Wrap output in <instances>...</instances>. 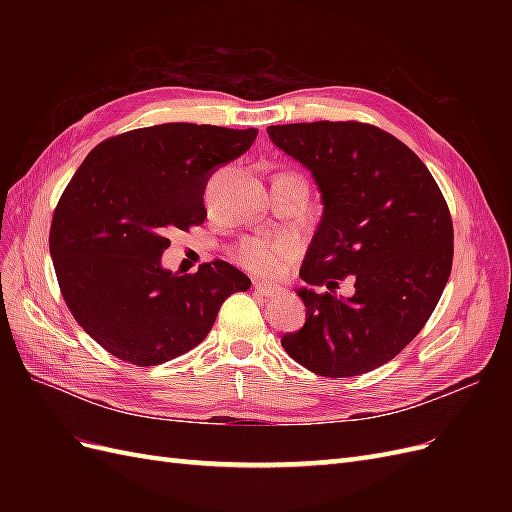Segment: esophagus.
Instances as JSON below:
<instances>
[{
	"mask_svg": "<svg viewBox=\"0 0 512 512\" xmlns=\"http://www.w3.org/2000/svg\"><path fill=\"white\" fill-rule=\"evenodd\" d=\"M254 290L260 294V297H267V299H273L280 294V288H275L271 284H265V282H254Z\"/></svg>",
	"mask_w": 512,
	"mask_h": 512,
	"instance_id": "34e87169",
	"label": "esophagus"
}]
</instances>
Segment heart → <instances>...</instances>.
Here are the masks:
<instances>
[{"label": "heart", "instance_id": "1", "mask_svg": "<svg viewBox=\"0 0 512 512\" xmlns=\"http://www.w3.org/2000/svg\"><path fill=\"white\" fill-rule=\"evenodd\" d=\"M297 245L292 241H265V239H247L239 247V262L258 275H277L282 262L292 258Z\"/></svg>", "mask_w": 512, "mask_h": 512}]
</instances>
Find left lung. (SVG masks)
Instances as JSON below:
<instances>
[{"mask_svg":"<svg viewBox=\"0 0 512 512\" xmlns=\"http://www.w3.org/2000/svg\"><path fill=\"white\" fill-rule=\"evenodd\" d=\"M267 132L312 173L324 205L299 271L307 320L282 337L284 350L327 378L389 363L425 327L451 275L453 220L436 179L410 147L369 123H286ZM348 274L355 294L342 300L334 288Z\"/></svg>","mask_w":512,"mask_h":512,"instance_id":"left-lung-1","label":"left lung"}]
</instances>
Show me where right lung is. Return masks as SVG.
<instances>
[{"instance_id": "add662e5", "label": "right lung", "mask_w": 512, "mask_h": 512, "mask_svg": "<svg viewBox=\"0 0 512 512\" xmlns=\"http://www.w3.org/2000/svg\"><path fill=\"white\" fill-rule=\"evenodd\" d=\"M258 130L162 123L89 151L53 213L49 247L74 320L117 359L160 365L198 346L222 303L250 277L224 260L177 275L168 232L203 224L205 188Z\"/></svg>"}]
</instances>
